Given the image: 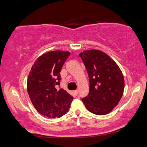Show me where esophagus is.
I'll use <instances>...</instances> for the list:
<instances>
[{"instance_id": "34e87169", "label": "esophagus", "mask_w": 147, "mask_h": 147, "mask_svg": "<svg viewBox=\"0 0 147 147\" xmlns=\"http://www.w3.org/2000/svg\"><path fill=\"white\" fill-rule=\"evenodd\" d=\"M74 94H75L76 95H77V93H78V90H74Z\"/></svg>"}]
</instances>
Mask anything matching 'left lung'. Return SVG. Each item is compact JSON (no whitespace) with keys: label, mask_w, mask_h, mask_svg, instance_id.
<instances>
[{"label":"left lung","mask_w":147,"mask_h":147,"mask_svg":"<svg viewBox=\"0 0 147 147\" xmlns=\"http://www.w3.org/2000/svg\"><path fill=\"white\" fill-rule=\"evenodd\" d=\"M80 57L89 76V94L82 99L86 109L97 115L109 114L119 104L125 80L117 63L100 50L84 51Z\"/></svg>","instance_id":"obj_1"}]
</instances>
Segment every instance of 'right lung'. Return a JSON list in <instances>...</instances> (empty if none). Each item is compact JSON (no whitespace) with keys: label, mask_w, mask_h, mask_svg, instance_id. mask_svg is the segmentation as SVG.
I'll return each mask as SVG.
<instances>
[{"label":"right lung","mask_w":147,"mask_h":147,"mask_svg":"<svg viewBox=\"0 0 147 147\" xmlns=\"http://www.w3.org/2000/svg\"><path fill=\"white\" fill-rule=\"evenodd\" d=\"M69 51H50L33 64L27 78V91L36 110L45 117L60 118L67 113L73 97L64 89L57 90L61 69L69 57Z\"/></svg>","instance_id":"obj_1"}]
</instances>
